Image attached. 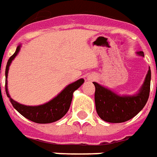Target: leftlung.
Instances as JSON below:
<instances>
[{
    "instance_id": "left-lung-1",
    "label": "left lung",
    "mask_w": 157,
    "mask_h": 157,
    "mask_svg": "<svg viewBox=\"0 0 157 157\" xmlns=\"http://www.w3.org/2000/svg\"><path fill=\"white\" fill-rule=\"evenodd\" d=\"M144 56L143 52H138ZM151 71L148 70L140 92L134 96H119L113 92L94 82L95 86V106L98 115L103 121L121 123L135 117L146 105L149 97Z\"/></svg>"
}]
</instances>
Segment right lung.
<instances>
[{"label":"right lung","instance_id":"1","mask_svg":"<svg viewBox=\"0 0 157 157\" xmlns=\"http://www.w3.org/2000/svg\"><path fill=\"white\" fill-rule=\"evenodd\" d=\"M19 51H20V45L16 48L15 53L9 57V61L7 63V66H6V71H5L6 78L8 77L9 65L12 62V60L17 55ZM83 83H84L83 78L77 80L74 83L67 86L53 100L49 101L48 103L44 104V105H36V106L21 105V104L17 103L14 100H12L9 96V92H8L7 80L5 82V89H6L7 96L9 97L12 105L21 113L22 116H24L25 118H27L28 120L36 122V123L45 124L57 121L65 115V113L69 110L70 105L71 103L73 92L79 87Z\"/></svg>","mask_w":157,"mask_h":157}]
</instances>
